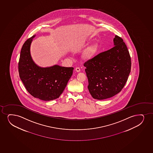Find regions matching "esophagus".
Wrapping results in <instances>:
<instances>
[{
	"instance_id": "1",
	"label": "esophagus",
	"mask_w": 153,
	"mask_h": 153,
	"mask_svg": "<svg viewBox=\"0 0 153 153\" xmlns=\"http://www.w3.org/2000/svg\"><path fill=\"white\" fill-rule=\"evenodd\" d=\"M75 71L77 72H79L80 71V69L79 68L77 67V68H75Z\"/></svg>"
}]
</instances>
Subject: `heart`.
<instances>
[{"label": "heart", "mask_w": 153, "mask_h": 153, "mask_svg": "<svg viewBox=\"0 0 153 153\" xmlns=\"http://www.w3.org/2000/svg\"><path fill=\"white\" fill-rule=\"evenodd\" d=\"M98 46L97 45H93L89 47L85 53V57L87 58H91L95 55L98 49Z\"/></svg>", "instance_id": "heart-1"}]
</instances>
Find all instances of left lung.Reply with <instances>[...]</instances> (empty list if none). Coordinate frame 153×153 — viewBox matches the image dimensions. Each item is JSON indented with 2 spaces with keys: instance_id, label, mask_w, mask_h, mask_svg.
<instances>
[{
  "instance_id": "obj_1",
  "label": "left lung",
  "mask_w": 153,
  "mask_h": 153,
  "mask_svg": "<svg viewBox=\"0 0 153 153\" xmlns=\"http://www.w3.org/2000/svg\"><path fill=\"white\" fill-rule=\"evenodd\" d=\"M113 42L114 47L83 64L89 92L93 98L98 100L110 98L120 92L130 74L131 61L126 44L117 36Z\"/></svg>"
}]
</instances>
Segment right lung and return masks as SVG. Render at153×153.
Instances as JSON below:
<instances>
[{"instance_id":"1","label":"right lung","mask_w":153,"mask_h":153,"mask_svg":"<svg viewBox=\"0 0 153 153\" xmlns=\"http://www.w3.org/2000/svg\"><path fill=\"white\" fill-rule=\"evenodd\" d=\"M34 36L27 39L21 49L19 77L27 91L34 97L45 101L55 100L62 93L74 68L57 65L43 68L36 65L30 52V44Z\"/></svg>"}]
</instances>
